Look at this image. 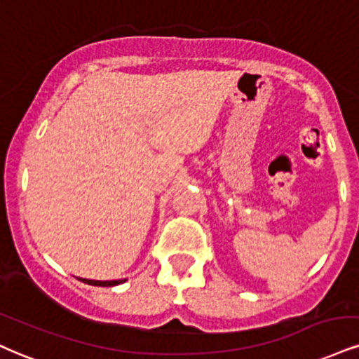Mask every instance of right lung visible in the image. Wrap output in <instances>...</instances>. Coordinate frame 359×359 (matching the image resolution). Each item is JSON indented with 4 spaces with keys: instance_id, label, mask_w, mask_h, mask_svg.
<instances>
[{
    "instance_id": "right-lung-1",
    "label": "right lung",
    "mask_w": 359,
    "mask_h": 359,
    "mask_svg": "<svg viewBox=\"0 0 359 359\" xmlns=\"http://www.w3.org/2000/svg\"><path fill=\"white\" fill-rule=\"evenodd\" d=\"M83 280L86 284H92V286H103V287H109V286H116V284L123 283L125 279L122 280H92V279H80Z\"/></svg>"
}]
</instances>
